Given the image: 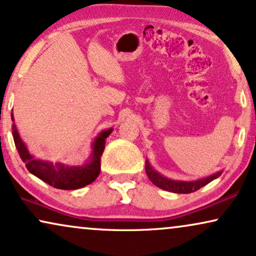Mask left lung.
I'll list each match as a JSON object with an SVG mask.
<instances>
[{"mask_svg":"<svg viewBox=\"0 0 256 256\" xmlns=\"http://www.w3.org/2000/svg\"><path fill=\"white\" fill-rule=\"evenodd\" d=\"M146 172H147L149 180L152 182V184H155L156 187L164 189V190L172 192V193H178V194H188L196 192L198 189L204 187V186L208 184L209 182H212L215 178H218L222 174V172H218L215 174L210 175V176L200 178L196 181H178V180H172L161 175L160 172L155 170L152 167V164H149L148 160H146Z\"/></svg>","mask_w":256,"mask_h":256,"instance_id":"obj_1","label":"left lung"}]
</instances>
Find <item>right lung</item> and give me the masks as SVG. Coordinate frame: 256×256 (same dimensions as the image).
Segmentation results:
<instances>
[{
  "label": "right lung",
  "mask_w": 256,
  "mask_h": 256,
  "mask_svg": "<svg viewBox=\"0 0 256 256\" xmlns=\"http://www.w3.org/2000/svg\"><path fill=\"white\" fill-rule=\"evenodd\" d=\"M12 120L14 122L12 114ZM12 129L16 149L21 160L26 164V169L46 184L64 190L82 188L95 181L101 170V156L104 150L106 138L112 132V128H109L107 130H102L96 136L92 144V154L86 164L81 166H68L61 162L54 164L49 160L36 158L29 152L26 144L22 141L15 124H12Z\"/></svg>",
  "instance_id": "obj_1"
}]
</instances>
